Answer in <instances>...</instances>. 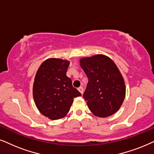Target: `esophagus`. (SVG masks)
Returning <instances> with one entry per match:
<instances>
[{
	"label": "esophagus",
	"instance_id": "obj_1",
	"mask_svg": "<svg viewBox=\"0 0 154 154\" xmlns=\"http://www.w3.org/2000/svg\"><path fill=\"white\" fill-rule=\"evenodd\" d=\"M78 89V91H79V92H80V93H81L82 94H83V87H79L78 89Z\"/></svg>",
	"mask_w": 154,
	"mask_h": 154
}]
</instances>
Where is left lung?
<instances>
[{
    "label": "left lung",
    "instance_id": "1",
    "mask_svg": "<svg viewBox=\"0 0 154 154\" xmlns=\"http://www.w3.org/2000/svg\"><path fill=\"white\" fill-rule=\"evenodd\" d=\"M88 77L83 97L94 115L105 118L118 111L125 97L123 77L115 63L104 55L80 60Z\"/></svg>",
    "mask_w": 154,
    "mask_h": 154
}]
</instances>
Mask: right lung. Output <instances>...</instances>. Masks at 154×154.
Masks as SVG:
<instances>
[{
    "label": "right lung",
    "instance_id": "1",
    "mask_svg": "<svg viewBox=\"0 0 154 154\" xmlns=\"http://www.w3.org/2000/svg\"><path fill=\"white\" fill-rule=\"evenodd\" d=\"M69 62L47 59L40 65L34 78L33 96L41 113L51 120L63 118L69 112L75 97L80 96L66 72Z\"/></svg>",
    "mask_w": 154,
    "mask_h": 154
}]
</instances>
